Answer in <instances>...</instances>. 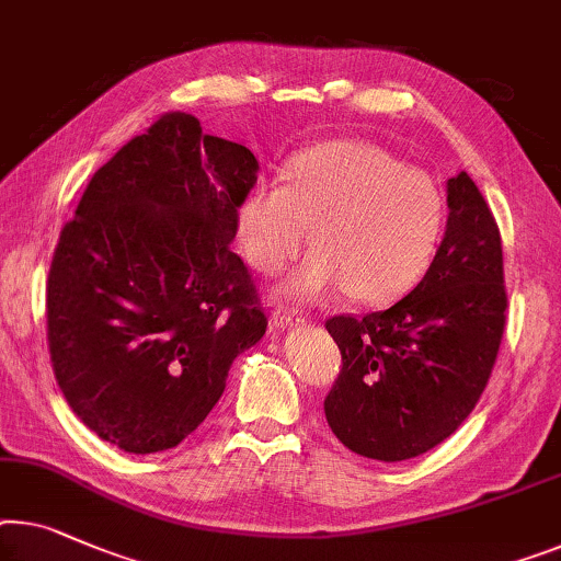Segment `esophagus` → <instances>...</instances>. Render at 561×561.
Here are the masks:
<instances>
[{
    "mask_svg": "<svg viewBox=\"0 0 561 561\" xmlns=\"http://www.w3.org/2000/svg\"><path fill=\"white\" fill-rule=\"evenodd\" d=\"M305 317L297 312V309H289V307H279L277 312H274V324L277 328H297V324H302Z\"/></svg>",
    "mask_w": 561,
    "mask_h": 561,
    "instance_id": "obj_1",
    "label": "esophagus"
}]
</instances>
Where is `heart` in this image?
I'll return each mask as SVG.
<instances>
[{
  "mask_svg": "<svg viewBox=\"0 0 561 561\" xmlns=\"http://www.w3.org/2000/svg\"><path fill=\"white\" fill-rule=\"evenodd\" d=\"M312 256L284 295L388 305L408 295L436 259L446 198L428 173L405 169L370 144L334 140L291 158L284 183L259 181L237 208L241 249L254 270L277 274L307 244Z\"/></svg>",
  "mask_w": 561,
  "mask_h": 561,
  "instance_id": "b5f03b06",
  "label": "heart"
}]
</instances>
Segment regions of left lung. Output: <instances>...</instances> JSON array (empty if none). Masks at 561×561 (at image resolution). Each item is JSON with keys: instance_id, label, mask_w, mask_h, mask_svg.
I'll return each instance as SVG.
<instances>
[{"instance_id": "left-lung-1", "label": "left lung", "mask_w": 561, "mask_h": 561, "mask_svg": "<svg viewBox=\"0 0 561 561\" xmlns=\"http://www.w3.org/2000/svg\"><path fill=\"white\" fill-rule=\"evenodd\" d=\"M448 211L446 237L411 295L324 322L342 355L324 415L340 443L375 461L415 458L456 433L504 337L499 224L466 171L448 179Z\"/></svg>"}]
</instances>
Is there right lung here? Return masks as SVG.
<instances>
[{
  "label": "right lung",
  "instance_id": "1",
  "mask_svg": "<svg viewBox=\"0 0 561 561\" xmlns=\"http://www.w3.org/2000/svg\"><path fill=\"white\" fill-rule=\"evenodd\" d=\"M252 150L165 113L82 194L47 277V347L67 405L125 454L191 436L233 357L266 332L249 266L233 254Z\"/></svg>",
  "mask_w": 561,
  "mask_h": 561
}]
</instances>
